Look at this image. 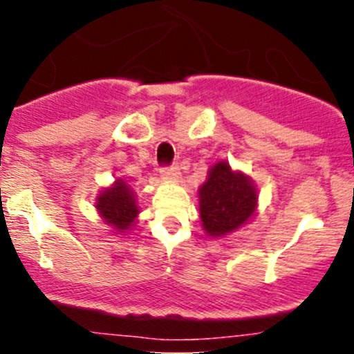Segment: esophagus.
<instances>
[{"instance_id": "obj_1", "label": "esophagus", "mask_w": 354, "mask_h": 354, "mask_svg": "<svg viewBox=\"0 0 354 354\" xmlns=\"http://www.w3.org/2000/svg\"><path fill=\"white\" fill-rule=\"evenodd\" d=\"M161 174H163L165 180H168L169 183H178V181H180V171H178L176 166H169V168H163V169H161Z\"/></svg>"}]
</instances>
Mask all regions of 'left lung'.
Masks as SVG:
<instances>
[{
	"label": "left lung",
	"mask_w": 354,
	"mask_h": 354,
	"mask_svg": "<svg viewBox=\"0 0 354 354\" xmlns=\"http://www.w3.org/2000/svg\"><path fill=\"white\" fill-rule=\"evenodd\" d=\"M198 198L201 226L209 238H223L246 226L258 208L254 181L225 160L208 169Z\"/></svg>",
	"instance_id": "left-lung-1"
}]
</instances>
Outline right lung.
Returning a JSON list of instances; mask_svg holds the SVG:
<instances>
[{
  "instance_id": "right-lung-1",
  "label": "right lung",
  "mask_w": 354,
  "mask_h": 354,
  "mask_svg": "<svg viewBox=\"0 0 354 354\" xmlns=\"http://www.w3.org/2000/svg\"><path fill=\"white\" fill-rule=\"evenodd\" d=\"M95 208L104 225L116 234L133 230L140 214L136 193L123 178H116L113 185L100 191Z\"/></svg>"
}]
</instances>
